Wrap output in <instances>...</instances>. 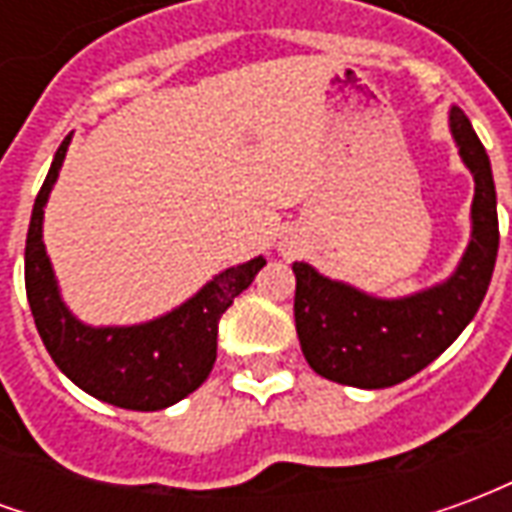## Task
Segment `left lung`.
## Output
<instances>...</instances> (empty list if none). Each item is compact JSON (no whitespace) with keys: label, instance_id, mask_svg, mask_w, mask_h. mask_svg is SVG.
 I'll return each instance as SVG.
<instances>
[{"label":"left lung","instance_id":"1","mask_svg":"<svg viewBox=\"0 0 512 512\" xmlns=\"http://www.w3.org/2000/svg\"><path fill=\"white\" fill-rule=\"evenodd\" d=\"M450 131L474 175L472 241L450 279L403 299L367 296L354 285L293 263L296 332L318 376L359 389H384L417 376L450 348L480 310L499 249L491 161L469 117L450 109Z\"/></svg>","mask_w":512,"mask_h":512}]
</instances>
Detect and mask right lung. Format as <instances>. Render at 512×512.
I'll return each instance as SVG.
<instances>
[{
    "label": "right lung",
    "mask_w": 512,
    "mask_h": 512,
    "mask_svg": "<svg viewBox=\"0 0 512 512\" xmlns=\"http://www.w3.org/2000/svg\"><path fill=\"white\" fill-rule=\"evenodd\" d=\"M68 145L71 136H65L57 147L49 175L35 197L24 249V282L40 340L54 365L87 395L131 411L167 408L211 376L219 318L235 296L252 285L266 260L255 257L216 274L186 304L156 321L95 329L73 318L43 246V208L60 178Z\"/></svg>",
    "instance_id": "add662e5"
}]
</instances>
